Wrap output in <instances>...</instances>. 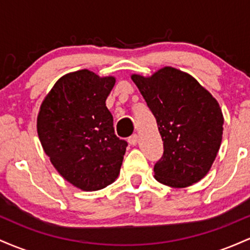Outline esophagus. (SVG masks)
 I'll return each instance as SVG.
<instances>
[{
    "mask_svg": "<svg viewBox=\"0 0 250 250\" xmlns=\"http://www.w3.org/2000/svg\"><path fill=\"white\" fill-rule=\"evenodd\" d=\"M137 141H139V136H137L136 134H134V135H131L130 137H129L128 139V142L130 143L131 146H136V143H137Z\"/></svg>",
    "mask_w": 250,
    "mask_h": 250,
    "instance_id": "34e87169",
    "label": "esophagus"
}]
</instances>
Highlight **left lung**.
<instances>
[{"label":"left lung","mask_w":250,"mask_h":250,"mask_svg":"<svg viewBox=\"0 0 250 250\" xmlns=\"http://www.w3.org/2000/svg\"><path fill=\"white\" fill-rule=\"evenodd\" d=\"M157 122L163 155L155 179L185 188L207 175L219 151L223 115L219 103L193 76L171 67L150 77L131 75Z\"/></svg>","instance_id":"left-lung-1"}]
</instances>
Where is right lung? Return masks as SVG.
Instances as JSON below:
<instances>
[{"mask_svg":"<svg viewBox=\"0 0 250 250\" xmlns=\"http://www.w3.org/2000/svg\"><path fill=\"white\" fill-rule=\"evenodd\" d=\"M115 77L83 69L62 76L40 108L37 134L61 176L85 191L113 183L128 143L119 139L105 100Z\"/></svg>","mask_w":250,"mask_h":250,"instance_id":"obj_1","label":"right lung"}]
</instances>
